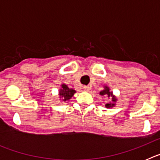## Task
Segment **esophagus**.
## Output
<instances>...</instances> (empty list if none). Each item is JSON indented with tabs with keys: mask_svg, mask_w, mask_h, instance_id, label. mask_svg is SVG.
I'll return each instance as SVG.
<instances>
[{
	"mask_svg": "<svg viewBox=\"0 0 160 160\" xmlns=\"http://www.w3.org/2000/svg\"><path fill=\"white\" fill-rule=\"evenodd\" d=\"M90 89V87H88V86H84V87H83V90H84V91H89Z\"/></svg>",
	"mask_w": 160,
	"mask_h": 160,
	"instance_id": "34e87169",
	"label": "esophagus"
}]
</instances>
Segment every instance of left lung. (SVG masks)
I'll return each instance as SVG.
<instances>
[{
  "label": "left lung",
  "mask_w": 160,
  "mask_h": 160,
  "mask_svg": "<svg viewBox=\"0 0 160 160\" xmlns=\"http://www.w3.org/2000/svg\"><path fill=\"white\" fill-rule=\"evenodd\" d=\"M100 95H107V97L110 98V97H112V102H108L106 104V107L107 108H110V107H113L114 105H115V102H116V98L114 97L113 95L112 92H111V90H110V88L108 87H104V90H102L101 92H100Z\"/></svg>",
  "instance_id": "1"
}]
</instances>
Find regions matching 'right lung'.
I'll list each match as a JSON object with an SVG mask.
<instances>
[{
  "label": "right lung",
  "instance_id": "1",
  "mask_svg": "<svg viewBox=\"0 0 160 160\" xmlns=\"http://www.w3.org/2000/svg\"><path fill=\"white\" fill-rule=\"evenodd\" d=\"M61 87L62 89L59 90V96L63 102L69 101L73 97L74 93H76L75 90L73 89H70L66 84H62Z\"/></svg>",
  "mask_w": 160,
  "mask_h": 160
}]
</instances>
